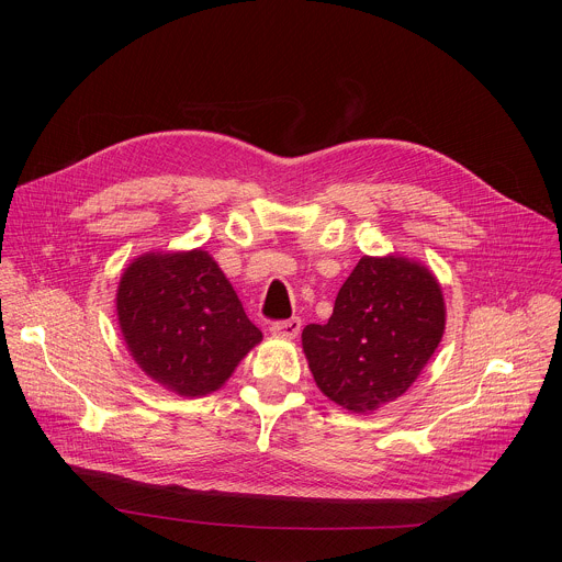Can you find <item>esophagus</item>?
Instances as JSON below:
<instances>
[{"mask_svg": "<svg viewBox=\"0 0 562 562\" xmlns=\"http://www.w3.org/2000/svg\"><path fill=\"white\" fill-rule=\"evenodd\" d=\"M300 329H302V319L300 317L278 319V323L271 325V334L273 336H282V338H297Z\"/></svg>", "mask_w": 562, "mask_h": 562, "instance_id": "esophagus-1", "label": "esophagus"}]
</instances>
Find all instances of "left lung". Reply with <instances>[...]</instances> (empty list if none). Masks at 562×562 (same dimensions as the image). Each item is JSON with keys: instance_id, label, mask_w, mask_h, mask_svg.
I'll return each mask as SVG.
<instances>
[{"instance_id": "obj_1", "label": "left lung", "mask_w": 562, "mask_h": 562, "mask_svg": "<svg viewBox=\"0 0 562 562\" xmlns=\"http://www.w3.org/2000/svg\"><path fill=\"white\" fill-rule=\"evenodd\" d=\"M442 331V291L425 267L364 256L340 286L329 323L304 327L302 349L319 391L367 414L414 384Z\"/></svg>"}]
</instances>
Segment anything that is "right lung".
Instances as JSON below:
<instances>
[{"label": "right lung", "mask_w": 562, "mask_h": 562, "mask_svg": "<svg viewBox=\"0 0 562 562\" xmlns=\"http://www.w3.org/2000/svg\"><path fill=\"white\" fill-rule=\"evenodd\" d=\"M117 317L135 362L180 395L224 384L262 331L206 251L146 254L122 276Z\"/></svg>", "instance_id": "add662e5"}]
</instances>
